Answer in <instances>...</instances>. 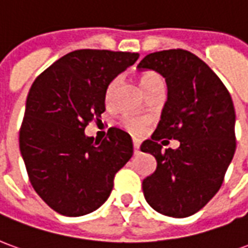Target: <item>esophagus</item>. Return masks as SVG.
Masks as SVG:
<instances>
[{
  "mask_svg": "<svg viewBox=\"0 0 248 248\" xmlns=\"http://www.w3.org/2000/svg\"><path fill=\"white\" fill-rule=\"evenodd\" d=\"M133 146H134V154H138V153H140V142H138V140H134V142H133Z\"/></svg>",
  "mask_w": 248,
  "mask_h": 248,
  "instance_id": "34e87169",
  "label": "esophagus"
}]
</instances>
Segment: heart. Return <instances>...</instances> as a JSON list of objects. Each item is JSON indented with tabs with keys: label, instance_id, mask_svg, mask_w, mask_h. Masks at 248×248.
Masks as SVG:
<instances>
[{
	"label": "heart",
	"instance_id": "b5f03b06",
	"mask_svg": "<svg viewBox=\"0 0 248 248\" xmlns=\"http://www.w3.org/2000/svg\"><path fill=\"white\" fill-rule=\"evenodd\" d=\"M118 83V78H115L111 81V83L108 85V92H106V99L110 101V98L113 95V92L115 86ZM140 83L142 90L145 92L149 87L154 86V85H158V83H165L162 77L159 74H156L154 71H147V73H143L140 78ZM122 124L126 129L129 130L130 133H133L134 135H143L147 130V121L143 118H135V117H124Z\"/></svg>",
	"mask_w": 248,
	"mask_h": 248
}]
</instances>
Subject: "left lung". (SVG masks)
Returning a JSON list of instances; mask_svg holds the SVG:
<instances>
[{
	"label": "left lung",
	"mask_w": 248,
	"mask_h": 248,
	"mask_svg": "<svg viewBox=\"0 0 248 248\" xmlns=\"http://www.w3.org/2000/svg\"><path fill=\"white\" fill-rule=\"evenodd\" d=\"M137 69L159 73L167 85L161 121L140 145L156 159L155 171L142 182L143 195L159 214L186 218L218 192L232 161L234 103L219 77L190 51H155ZM163 138L179 140L180 147L162 151Z\"/></svg>",
	"instance_id": "left-lung-1"
}]
</instances>
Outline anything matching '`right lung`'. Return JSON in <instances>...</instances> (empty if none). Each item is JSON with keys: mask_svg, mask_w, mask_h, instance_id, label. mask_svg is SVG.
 I'll list each match as a JSON object with an SVG mask.
<instances>
[{"mask_svg": "<svg viewBox=\"0 0 248 248\" xmlns=\"http://www.w3.org/2000/svg\"><path fill=\"white\" fill-rule=\"evenodd\" d=\"M138 58L127 51H71L30 87L19 150L33 188L58 214L81 217L101 207L133 155L124 130L111 127L108 138L94 142L85 129L105 111L111 81Z\"/></svg>", "mask_w": 248, "mask_h": 248, "instance_id": "add662e5", "label": "right lung"}]
</instances>
